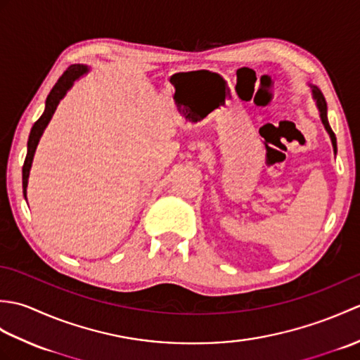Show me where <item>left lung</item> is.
Instances as JSON below:
<instances>
[{"mask_svg":"<svg viewBox=\"0 0 360 360\" xmlns=\"http://www.w3.org/2000/svg\"><path fill=\"white\" fill-rule=\"evenodd\" d=\"M312 93H314V97H316V101H317V106H319V110H320V117H322V122H323V125L326 128V131L330 133V136H331L334 151H338V145H335V136H334L333 129H331L330 124H328V119H326V102H325V97H323V94L320 93V91L316 86H312Z\"/></svg>","mask_w":360,"mask_h":360,"instance_id":"1","label":"left lung"}]
</instances>
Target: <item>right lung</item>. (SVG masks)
<instances>
[{"label":"right lung","mask_w":360,"mask_h":360,"mask_svg":"<svg viewBox=\"0 0 360 360\" xmlns=\"http://www.w3.org/2000/svg\"><path fill=\"white\" fill-rule=\"evenodd\" d=\"M86 71H88V68L82 66V65H71L70 68H68L62 77L57 80L56 85H53V88L51 89L48 98H46V108H44V112L41 114V117L35 122L32 129H30L29 141H27V155L25 159V164H22V193H25V198H26L29 170H30V165H32L34 153H35V148L38 145V141H40L46 125L49 124L53 111H56L58 102L62 101V97L66 94V91L72 86L75 79H79L80 75L85 74Z\"/></svg>","instance_id":"obj_1"}]
</instances>
